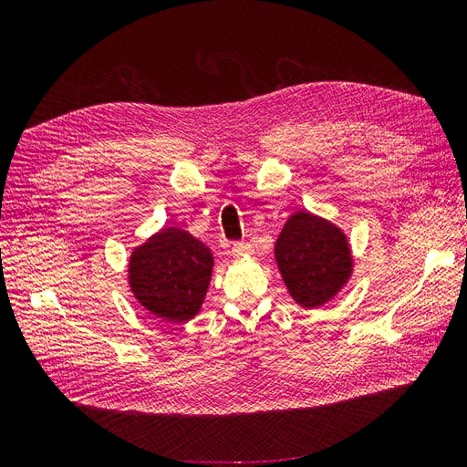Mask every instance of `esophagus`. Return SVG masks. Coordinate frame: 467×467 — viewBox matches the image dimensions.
Returning a JSON list of instances; mask_svg holds the SVG:
<instances>
[{
    "instance_id": "34e87169",
    "label": "esophagus",
    "mask_w": 467,
    "mask_h": 467,
    "mask_svg": "<svg viewBox=\"0 0 467 467\" xmlns=\"http://www.w3.org/2000/svg\"><path fill=\"white\" fill-rule=\"evenodd\" d=\"M251 253H253V249H251V245L245 244V242H235V244L232 245V255H234V257H247V255H251Z\"/></svg>"
}]
</instances>
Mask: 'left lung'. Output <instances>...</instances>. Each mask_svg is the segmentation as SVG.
<instances>
[{"mask_svg": "<svg viewBox=\"0 0 467 467\" xmlns=\"http://www.w3.org/2000/svg\"><path fill=\"white\" fill-rule=\"evenodd\" d=\"M275 259L294 302L307 309L333 300L352 275L343 230L307 210L286 220L275 244Z\"/></svg>", "mask_w": 467, "mask_h": 467, "instance_id": "left-lung-1", "label": "left lung"}]
</instances>
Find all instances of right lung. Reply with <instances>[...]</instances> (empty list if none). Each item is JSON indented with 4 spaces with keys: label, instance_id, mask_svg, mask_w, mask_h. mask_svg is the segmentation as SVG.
<instances>
[{
    "label": "right lung",
    "instance_id": "right-lung-1",
    "mask_svg": "<svg viewBox=\"0 0 467 467\" xmlns=\"http://www.w3.org/2000/svg\"><path fill=\"white\" fill-rule=\"evenodd\" d=\"M212 266L214 257L201 239L181 228H163L132 251L129 285L151 316L185 323L201 312Z\"/></svg>",
    "mask_w": 467,
    "mask_h": 467
}]
</instances>
